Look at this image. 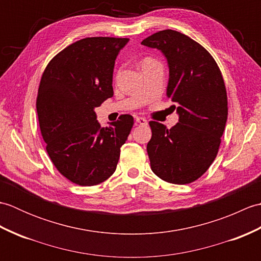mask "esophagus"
Instances as JSON below:
<instances>
[{
    "instance_id": "esophagus-1",
    "label": "esophagus",
    "mask_w": 261,
    "mask_h": 261,
    "mask_svg": "<svg viewBox=\"0 0 261 261\" xmlns=\"http://www.w3.org/2000/svg\"><path fill=\"white\" fill-rule=\"evenodd\" d=\"M136 122H137V123H139V124H142V125H145V124L148 123L147 120L145 118H141V116H137Z\"/></svg>"
}]
</instances>
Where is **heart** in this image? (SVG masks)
I'll use <instances>...</instances> for the list:
<instances>
[{
	"label": "heart",
	"instance_id": "1",
	"mask_svg": "<svg viewBox=\"0 0 261 261\" xmlns=\"http://www.w3.org/2000/svg\"><path fill=\"white\" fill-rule=\"evenodd\" d=\"M151 63H156V60L152 59V58H145V59H143V62H142V66L146 65V64H151Z\"/></svg>",
	"mask_w": 261,
	"mask_h": 261
}]
</instances>
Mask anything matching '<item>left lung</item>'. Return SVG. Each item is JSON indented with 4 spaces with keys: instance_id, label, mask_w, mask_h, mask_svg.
<instances>
[{
    "instance_id": "obj_1",
    "label": "left lung",
    "mask_w": 261,
    "mask_h": 261,
    "mask_svg": "<svg viewBox=\"0 0 261 261\" xmlns=\"http://www.w3.org/2000/svg\"><path fill=\"white\" fill-rule=\"evenodd\" d=\"M141 45L159 49L167 58V96L179 114L171 129L149 122L151 170L171 184H190L210 168L219 151L228 119L222 73L206 49L178 31H158Z\"/></svg>"
}]
</instances>
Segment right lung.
I'll return each mask as SVG.
<instances>
[{
    "label": "right lung",
    "mask_w": 261,
    "mask_h": 261,
    "mask_svg": "<svg viewBox=\"0 0 261 261\" xmlns=\"http://www.w3.org/2000/svg\"><path fill=\"white\" fill-rule=\"evenodd\" d=\"M129 39L88 37L71 43L48 63L37 95L46 150L65 178L94 186L113 175L134 118L122 114L101 127L94 109L113 96L115 58Z\"/></svg>",
    "instance_id": "obj_1"
}]
</instances>
